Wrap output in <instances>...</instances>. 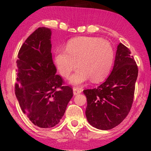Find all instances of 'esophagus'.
Returning <instances> with one entry per match:
<instances>
[{"label":"esophagus","mask_w":151,"mask_h":151,"mask_svg":"<svg viewBox=\"0 0 151 151\" xmlns=\"http://www.w3.org/2000/svg\"><path fill=\"white\" fill-rule=\"evenodd\" d=\"M79 88L78 87H75L74 88V92H75V93L76 94V96H77V94H78V93H79Z\"/></svg>","instance_id":"1"}]
</instances>
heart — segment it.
I'll return each mask as SVG.
<instances>
[{"mask_svg": "<svg viewBox=\"0 0 151 151\" xmlns=\"http://www.w3.org/2000/svg\"><path fill=\"white\" fill-rule=\"evenodd\" d=\"M109 65V60L106 57L98 54H91L81 61L78 70L89 77L103 76L108 71ZM70 83L73 85H81L83 78L78 73H75L70 76Z\"/></svg>", "mask_w": 151, "mask_h": 151, "instance_id": "b5f03b06", "label": "heart"}]
</instances>
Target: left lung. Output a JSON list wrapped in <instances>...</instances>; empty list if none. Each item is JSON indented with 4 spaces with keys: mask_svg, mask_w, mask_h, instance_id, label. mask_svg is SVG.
Returning <instances> with one entry per match:
<instances>
[{
    "mask_svg": "<svg viewBox=\"0 0 151 151\" xmlns=\"http://www.w3.org/2000/svg\"><path fill=\"white\" fill-rule=\"evenodd\" d=\"M50 29L39 28L20 48L15 94L22 112L33 124L50 128L59 123L73 95L70 86L56 75L51 53Z\"/></svg>",
    "mask_w": 151,
    "mask_h": 151,
    "instance_id": "left-lung-1",
    "label": "left lung"
}]
</instances>
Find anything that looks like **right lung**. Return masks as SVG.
Wrapping results in <instances>:
<instances>
[{
	"label": "right lung",
	"instance_id": "add662e5",
	"mask_svg": "<svg viewBox=\"0 0 151 151\" xmlns=\"http://www.w3.org/2000/svg\"><path fill=\"white\" fill-rule=\"evenodd\" d=\"M138 68L131 51L123 45L117 47L113 68L105 82L83 93L87 100L86 116L89 124L110 130L126 118L133 102Z\"/></svg>",
	"mask_w": 151,
	"mask_h": 151
}]
</instances>
